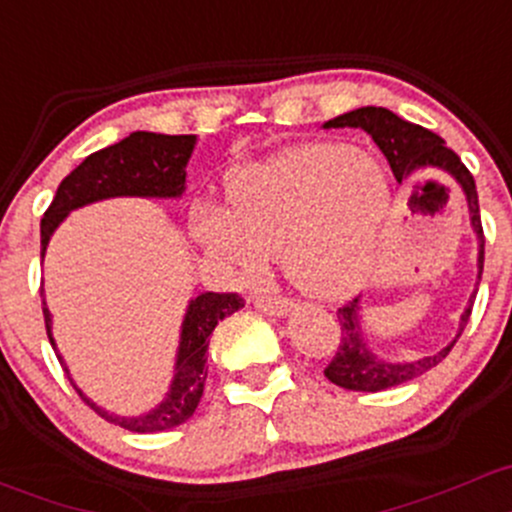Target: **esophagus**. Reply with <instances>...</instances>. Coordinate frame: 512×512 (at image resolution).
Returning <instances> with one entry per match:
<instances>
[{"mask_svg":"<svg viewBox=\"0 0 512 512\" xmlns=\"http://www.w3.org/2000/svg\"><path fill=\"white\" fill-rule=\"evenodd\" d=\"M254 305L258 307L261 312H266V315H288L290 312V302L283 300V298H276V295H258L254 300Z\"/></svg>","mask_w":512,"mask_h":512,"instance_id":"34e87169","label":"esophagus"}]
</instances>
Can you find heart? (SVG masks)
I'll list each match as a JSON object with an SVG mask.
<instances>
[{"label":"heart","mask_w":512,"mask_h":512,"mask_svg":"<svg viewBox=\"0 0 512 512\" xmlns=\"http://www.w3.org/2000/svg\"><path fill=\"white\" fill-rule=\"evenodd\" d=\"M227 210L207 207L190 232L236 276L280 254L290 283L317 300L356 293L376 263L390 214L383 168L366 151L302 144L227 178Z\"/></svg>","instance_id":"heart-1"}]
</instances>
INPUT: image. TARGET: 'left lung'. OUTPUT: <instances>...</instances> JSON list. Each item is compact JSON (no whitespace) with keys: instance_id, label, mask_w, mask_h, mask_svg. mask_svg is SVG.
Instances as JSON below:
<instances>
[{"instance_id":"1","label":"left lung","mask_w":512,"mask_h":512,"mask_svg":"<svg viewBox=\"0 0 512 512\" xmlns=\"http://www.w3.org/2000/svg\"><path fill=\"white\" fill-rule=\"evenodd\" d=\"M322 126L324 129H346V126H349V129H364L373 139V144L381 148V153L386 156L388 166L393 170L398 183L408 180L412 173H422V170H442V173L452 175L456 185L464 192L466 205H469L471 229H474L478 241L476 283L481 280L483 244H486V241H483L474 175L466 170V166L459 161V156H456L452 148H447L442 136L425 129V126L405 122V119H400L398 114H393L386 107H359L354 109V112L342 114V117L329 119V122H324ZM474 298L476 290L471 293L466 310L461 312L459 329H456L452 342L442 346L439 351H434L430 356H420V359L412 361L381 359V356L371 349V342H368L364 332L361 298H356L354 302H349V305L339 307L337 317L339 324H342V337H339L337 354H334L332 364L324 368V376H327L334 386L346 390H361V393H378V390H388L395 386H403V383L408 381H415L417 376L430 371V368L437 366L439 361L452 351L456 339L461 337L466 322H469Z\"/></svg>"}]
</instances>
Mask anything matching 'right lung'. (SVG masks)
I'll use <instances>...</instances> for the list:
<instances>
[{
    "instance_id": "1",
    "label": "right lung",
    "mask_w": 512,
    "mask_h": 512,
    "mask_svg": "<svg viewBox=\"0 0 512 512\" xmlns=\"http://www.w3.org/2000/svg\"><path fill=\"white\" fill-rule=\"evenodd\" d=\"M197 136H168L153 134V131H134L119 144L90 153L63 183L58 185L51 207L41 219V258L46 256L48 241L56 234L73 210L92 205V202L112 200V197H156V200H178L183 197L188 185V161L195 151ZM43 295V290H41ZM244 307V300L236 293H202L188 302L183 324H180V342L175 351L173 378L166 398L156 408L141 412V415H117L100 408L95 400L87 398L70 376V368L58 354L56 339H53V315L43 298V317H46V332L56 349L58 361L68 373L70 383L78 395L100 412L104 420L124 427L129 432H163L170 427L183 425L192 417L197 403L202 398L207 381V349H210V334L224 317L234 315Z\"/></svg>"
}]
</instances>
